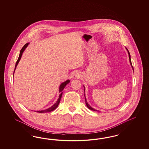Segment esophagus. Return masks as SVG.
<instances>
[{"label": "esophagus", "mask_w": 149, "mask_h": 149, "mask_svg": "<svg viewBox=\"0 0 149 149\" xmlns=\"http://www.w3.org/2000/svg\"><path fill=\"white\" fill-rule=\"evenodd\" d=\"M81 77V74L79 72H75L72 75L73 79H79Z\"/></svg>", "instance_id": "esophagus-1"}]
</instances>
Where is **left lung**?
Wrapping results in <instances>:
<instances>
[{"mask_svg":"<svg viewBox=\"0 0 149 149\" xmlns=\"http://www.w3.org/2000/svg\"><path fill=\"white\" fill-rule=\"evenodd\" d=\"M126 49L127 51V52H128V56H129V59H130V63H131V67H132V68L133 69V70H134V69H133V66H132V62H131V55H130V52H129V51H128V49H127L126 47ZM84 91H85V86H84ZM85 95V103H86V106H87V107L89 109H90L91 110H93V111H99L98 110H95L94 108H93L92 107H91L90 105L88 104V103H87V100H86V97H85V94L84 95Z\"/></svg>","mask_w":149,"mask_h":149,"instance_id":"8db88e82","label":"left lung"}]
</instances>
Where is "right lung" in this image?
Segmentation results:
<instances>
[{"mask_svg": "<svg viewBox=\"0 0 149 149\" xmlns=\"http://www.w3.org/2000/svg\"><path fill=\"white\" fill-rule=\"evenodd\" d=\"M29 42L26 44L25 45L23 46V47L22 48V49L20 51V53H19V55L18 59H17V62H16V64H15V70H14V73L15 72V70H16V67H17V64H18L19 62V61H20V59H21V57H22V55L24 51L27 48V47L28 46V45H29ZM13 76H14V75H13ZM69 82H70V80H67L64 81V82H62V83L60 85L59 87V92L60 93V95H59L58 99H57V102H56L52 107H51L49 108L43 110L36 111V112L39 113H47V112L52 111H54V110H55L57 108V107L58 106L59 102H60V100H61V98H62V93H63V90H64V88H65V87L66 86V85H67V84H68Z\"/></svg>", "mask_w": 149, "mask_h": 149, "instance_id": "add662e5", "label": "right lung"}]
</instances>
